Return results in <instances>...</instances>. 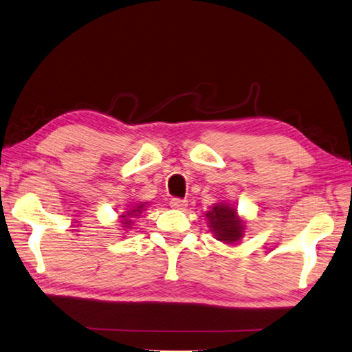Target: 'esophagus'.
Listing matches in <instances>:
<instances>
[{"label":"esophagus","mask_w":352,"mask_h":352,"mask_svg":"<svg viewBox=\"0 0 352 352\" xmlns=\"http://www.w3.org/2000/svg\"><path fill=\"white\" fill-rule=\"evenodd\" d=\"M169 204L174 209H184L188 206V200H183V198H170Z\"/></svg>","instance_id":"1"}]
</instances>
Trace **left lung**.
<instances>
[{"instance_id":"obj_1","label":"left lung","mask_w":352,"mask_h":352,"mask_svg":"<svg viewBox=\"0 0 352 352\" xmlns=\"http://www.w3.org/2000/svg\"><path fill=\"white\" fill-rule=\"evenodd\" d=\"M209 220V226L212 228L217 240L225 243H235L243 237V223L237 217L234 208H229L228 204L219 203L215 204L212 210L206 214Z\"/></svg>"}]
</instances>
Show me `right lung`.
I'll return each mask as SVG.
<instances>
[{
  "label": "right lung",
  "instance_id": "add662e5",
  "mask_svg": "<svg viewBox=\"0 0 352 352\" xmlns=\"http://www.w3.org/2000/svg\"><path fill=\"white\" fill-rule=\"evenodd\" d=\"M144 208V204H138V206L135 208V209H131V210H127L126 214H123L121 217H123V220H121V223H123V225H126L124 228H129V225H131V219L132 217H137L138 214H142V209Z\"/></svg>",
  "mask_w": 352,
  "mask_h": 352
}]
</instances>
